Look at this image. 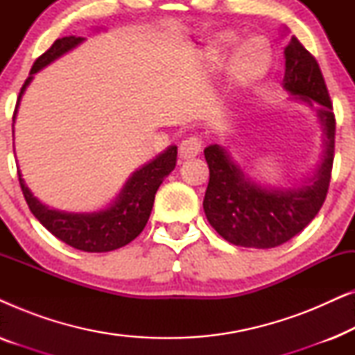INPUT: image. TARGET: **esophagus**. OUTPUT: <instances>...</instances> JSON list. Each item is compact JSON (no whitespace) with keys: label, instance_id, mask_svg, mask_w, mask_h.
Instances as JSON below:
<instances>
[{"label":"esophagus","instance_id":"esophagus-1","mask_svg":"<svg viewBox=\"0 0 355 355\" xmlns=\"http://www.w3.org/2000/svg\"><path fill=\"white\" fill-rule=\"evenodd\" d=\"M202 152V139L198 135H191L186 137L179 145V155L182 158H193Z\"/></svg>","mask_w":355,"mask_h":355}]
</instances>
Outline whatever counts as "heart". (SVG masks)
<instances>
[{
  "label": "heart",
  "instance_id": "obj_1",
  "mask_svg": "<svg viewBox=\"0 0 355 355\" xmlns=\"http://www.w3.org/2000/svg\"><path fill=\"white\" fill-rule=\"evenodd\" d=\"M236 38L232 35L223 37V43L226 46L234 45ZM271 61L270 50L260 38H252L244 43L237 51L234 60V72L241 80H254L257 77L263 76L265 71L268 69Z\"/></svg>",
  "mask_w": 355,
  "mask_h": 355
}]
</instances>
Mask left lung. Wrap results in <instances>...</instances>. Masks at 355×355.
Listing matches in <instances>:
<instances>
[{
	"instance_id": "left-lung-1",
	"label": "left lung",
	"mask_w": 355,
	"mask_h": 355,
	"mask_svg": "<svg viewBox=\"0 0 355 355\" xmlns=\"http://www.w3.org/2000/svg\"><path fill=\"white\" fill-rule=\"evenodd\" d=\"M284 89L299 100L322 105L323 163L309 184L293 191H268L245 178L220 145L205 148L210 181L203 198L207 220L223 239L234 245L271 249L299 234L317 216L327 198L334 159L336 119L327 84L315 58L297 38H291L284 50Z\"/></svg>"
}]
</instances>
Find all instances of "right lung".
<instances>
[{
  "mask_svg": "<svg viewBox=\"0 0 355 355\" xmlns=\"http://www.w3.org/2000/svg\"><path fill=\"white\" fill-rule=\"evenodd\" d=\"M80 42L82 37L74 35L58 38L42 56H38L31 69V77L19 92L17 105L26 87L31 84L32 74L50 64L56 58L64 55L71 48L79 45ZM14 116H16V113H14ZM176 157L178 147H169L166 152L155 158L152 163L145 164L144 168L135 171L132 178L125 182L118 200L108 210L98 213H64L50 210L32 196V192L24 184L21 173L17 171V174L19 184H21L28 208H31L33 216L53 236L66 242L67 245L84 252H110L129 244L144 231L150 213H152L155 193H157L163 179L176 166Z\"/></svg>",
  "mask_w": 355,
  "mask_h": 355,
  "instance_id": "right-lung-1",
  "label": "right lung"
}]
</instances>
